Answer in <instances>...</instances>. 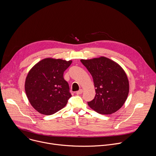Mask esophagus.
Returning <instances> with one entry per match:
<instances>
[{
  "label": "esophagus",
  "instance_id": "34e87169",
  "mask_svg": "<svg viewBox=\"0 0 156 156\" xmlns=\"http://www.w3.org/2000/svg\"><path fill=\"white\" fill-rule=\"evenodd\" d=\"M82 93H83V90H80L79 91H76V94H77V95H79V94H82Z\"/></svg>",
  "mask_w": 156,
  "mask_h": 156
}]
</instances>
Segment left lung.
<instances>
[{
    "label": "left lung",
    "instance_id": "8db88e82",
    "mask_svg": "<svg viewBox=\"0 0 156 156\" xmlns=\"http://www.w3.org/2000/svg\"><path fill=\"white\" fill-rule=\"evenodd\" d=\"M81 62L92 75L96 95L88 105L101 114H111L120 109L129 93L127 76L121 66L104 57Z\"/></svg>",
    "mask_w": 156,
    "mask_h": 156
}]
</instances>
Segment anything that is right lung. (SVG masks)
<instances>
[{
  "instance_id": "obj_1",
  "label": "right lung",
  "mask_w": 156,
  "mask_h": 156,
  "mask_svg": "<svg viewBox=\"0 0 156 156\" xmlns=\"http://www.w3.org/2000/svg\"><path fill=\"white\" fill-rule=\"evenodd\" d=\"M72 61L48 58L36 63L25 81V92L38 112L49 115L63 108L71 98L69 83L63 72Z\"/></svg>"
}]
</instances>
